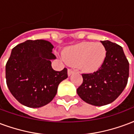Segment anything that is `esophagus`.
Returning <instances> with one entry per match:
<instances>
[{"label": "esophagus", "mask_w": 134, "mask_h": 134, "mask_svg": "<svg viewBox=\"0 0 134 134\" xmlns=\"http://www.w3.org/2000/svg\"><path fill=\"white\" fill-rule=\"evenodd\" d=\"M75 72V71L74 70H71V69H69L68 70V71H67V74H68V76H70L71 75H72L73 73Z\"/></svg>", "instance_id": "obj_1"}]
</instances>
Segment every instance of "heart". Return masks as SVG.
Instances as JSON below:
<instances>
[{
	"instance_id": "obj_1",
	"label": "heart",
	"mask_w": 134,
	"mask_h": 134,
	"mask_svg": "<svg viewBox=\"0 0 134 134\" xmlns=\"http://www.w3.org/2000/svg\"><path fill=\"white\" fill-rule=\"evenodd\" d=\"M107 57V49L101 42H85L67 47L63 51V60L77 65L87 73L97 71Z\"/></svg>"
}]
</instances>
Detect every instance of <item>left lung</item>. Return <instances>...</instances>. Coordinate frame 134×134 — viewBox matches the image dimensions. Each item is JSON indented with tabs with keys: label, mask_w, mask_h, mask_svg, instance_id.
<instances>
[{
	"label": "left lung",
	"mask_w": 134,
	"mask_h": 134,
	"mask_svg": "<svg viewBox=\"0 0 134 134\" xmlns=\"http://www.w3.org/2000/svg\"><path fill=\"white\" fill-rule=\"evenodd\" d=\"M107 49V57L97 72L82 74L83 82L77 92L85 102L104 106L113 102L124 90L129 75V63L123 48L109 40L101 41Z\"/></svg>",
	"instance_id": "1"
}]
</instances>
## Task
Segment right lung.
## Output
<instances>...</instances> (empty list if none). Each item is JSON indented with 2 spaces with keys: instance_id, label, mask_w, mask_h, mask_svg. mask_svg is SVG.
<instances>
[{
  "instance_id": "obj_1",
  "label": "right lung",
  "mask_w": 134,
  "mask_h": 134,
  "mask_svg": "<svg viewBox=\"0 0 134 134\" xmlns=\"http://www.w3.org/2000/svg\"><path fill=\"white\" fill-rule=\"evenodd\" d=\"M54 46L44 40H30L12 49L5 65L6 83L10 92L20 104L39 108L49 104L57 94V87L67 78V68L52 69Z\"/></svg>"
}]
</instances>
